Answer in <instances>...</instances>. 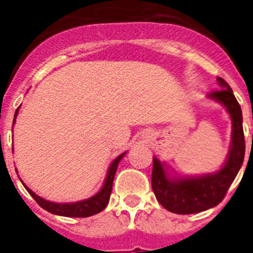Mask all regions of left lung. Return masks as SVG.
<instances>
[{
    "label": "left lung",
    "mask_w": 253,
    "mask_h": 253,
    "mask_svg": "<svg viewBox=\"0 0 253 253\" xmlns=\"http://www.w3.org/2000/svg\"><path fill=\"white\" fill-rule=\"evenodd\" d=\"M216 81L220 89L209 93L208 98L223 105L232 123L231 144L222 168L201 176H173L166 163L154 158L152 190L163 208L174 214H194L220 204L243 164L246 142L242 109L230 85L222 77Z\"/></svg>",
    "instance_id": "left-lung-1"
}]
</instances>
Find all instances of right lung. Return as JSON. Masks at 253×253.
Here are the masks:
<instances>
[{
	"instance_id": "right-lung-1",
	"label": "right lung",
	"mask_w": 253,
	"mask_h": 253,
	"mask_svg": "<svg viewBox=\"0 0 253 253\" xmlns=\"http://www.w3.org/2000/svg\"><path fill=\"white\" fill-rule=\"evenodd\" d=\"M18 111H19V107L15 111V115H14L13 126L15 123V118H17ZM126 155V152H123L113 160L109 169H107L106 178L103 181L102 188L99 189L98 192L95 193L94 196H91L90 198H86V200L77 201V202H69V204H59V202H51V201H47L44 198H42L38 194L31 190L30 188H27L23 182V186L27 189V192L31 194L34 200L37 201L41 208H43L44 210H47L51 214H55V215H61V216H72V218H85V216H91L94 214H98L106 208V205L109 204V200H110L111 189H113V181H114V176L117 173V168H118L119 162L122 160V158ZM22 181V180H21Z\"/></svg>"
}]
</instances>
